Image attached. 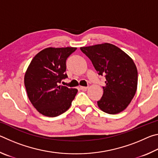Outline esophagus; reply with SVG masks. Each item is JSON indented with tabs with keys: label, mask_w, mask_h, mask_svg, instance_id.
<instances>
[{
	"label": "esophagus",
	"mask_w": 158,
	"mask_h": 158,
	"mask_svg": "<svg viewBox=\"0 0 158 158\" xmlns=\"http://www.w3.org/2000/svg\"><path fill=\"white\" fill-rule=\"evenodd\" d=\"M80 89H81V90H86L88 89H89V87H88V86H86V87H85V86H81V87H80Z\"/></svg>",
	"instance_id": "obj_1"
}]
</instances>
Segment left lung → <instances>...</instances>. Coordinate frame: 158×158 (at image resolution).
Segmentation results:
<instances>
[{
    "label": "left lung",
    "instance_id": "8db88e82",
    "mask_svg": "<svg viewBox=\"0 0 158 158\" xmlns=\"http://www.w3.org/2000/svg\"><path fill=\"white\" fill-rule=\"evenodd\" d=\"M91 60L99 75H105V86L98 105L102 111L116 114L127 108L135 95L138 73L133 60L114 44L104 43L80 48Z\"/></svg>",
    "mask_w": 158,
    "mask_h": 158
}]
</instances>
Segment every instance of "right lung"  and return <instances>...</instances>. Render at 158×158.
I'll return each instance as SVG.
<instances>
[{
  "mask_svg": "<svg viewBox=\"0 0 158 158\" xmlns=\"http://www.w3.org/2000/svg\"><path fill=\"white\" fill-rule=\"evenodd\" d=\"M76 47L46 48L35 56L24 76L28 97L41 114L56 117L70 107L78 90L60 85L68 77L66 60Z\"/></svg>",
  "mask_w": 158,
  "mask_h": 158,
  "instance_id": "1",
  "label": "right lung"
}]
</instances>
